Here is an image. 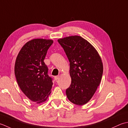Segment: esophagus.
<instances>
[{"mask_svg": "<svg viewBox=\"0 0 128 128\" xmlns=\"http://www.w3.org/2000/svg\"><path fill=\"white\" fill-rule=\"evenodd\" d=\"M59 78H60V76H54V80H58V79H59Z\"/></svg>", "mask_w": 128, "mask_h": 128, "instance_id": "1", "label": "esophagus"}]
</instances>
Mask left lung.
I'll use <instances>...</instances> for the list:
<instances>
[{"instance_id": "obj_1", "label": "left lung", "mask_w": 128, "mask_h": 128, "mask_svg": "<svg viewBox=\"0 0 128 128\" xmlns=\"http://www.w3.org/2000/svg\"><path fill=\"white\" fill-rule=\"evenodd\" d=\"M68 59L71 85L66 90L70 102L81 106L87 103L96 92L102 77L103 67L97 51L79 36L58 40Z\"/></svg>"}]
</instances>
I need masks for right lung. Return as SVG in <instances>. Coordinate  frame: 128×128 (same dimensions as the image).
Listing matches in <instances>:
<instances>
[{
  "label": "right lung",
  "mask_w": 128,
  "mask_h": 128,
  "mask_svg": "<svg viewBox=\"0 0 128 128\" xmlns=\"http://www.w3.org/2000/svg\"><path fill=\"white\" fill-rule=\"evenodd\" d=\"M53 41L36 38L22 47L16 57L15 74L18 85L26 96L38 103L45 102L51 93L52 78L44 62Z\"/></svg>",
  "instance_id": "1"
}]
</instances>
